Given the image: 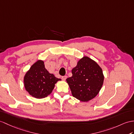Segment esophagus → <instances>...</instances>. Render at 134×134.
<instances>
[{
  "instance_id": "esophagus-1",
  "label": "esophagus",
  "mask_w": 134,
  "mask_h": 134,
  "mask_svg": "<svg viewBox=\"0 0 134 134\" xmlns=\"http://www.w3.org/2000/svg\"><path fill=\"white\" fill-rule=\"evenodd\" d=\"M66 77H67L66 76H63V77H61V79H62V80H63V81H65V80H66Z\"/></svg>"
}]
</instances>
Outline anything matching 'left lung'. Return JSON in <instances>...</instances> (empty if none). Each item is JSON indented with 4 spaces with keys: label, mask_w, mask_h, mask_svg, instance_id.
Wrapping results in <instances>:
<instances>
[{
    "label": "left lung",
    "mask_w": 134,
    "mask_h": 134,
    "mask_svg": "<svg viewBox=\"0 0 134 134\" xmlns=\"http://www.w3.org/2000/svg\"><path fill=\"white\" fill-rule=\"evenodd\" d=\"M72 76L66 79L72 96L81 102H86L95 98L102 88L103 71L96 62L83 56L71 70Z\"/></svg>",
    "instance_id": "obj_1"
}]
</instances>
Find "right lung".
Here are the masks:
<instances>
[{"label": "right lung", "mask_w": 134, "mask_h": 134, "mask_svg": "<svg viewBox=\"0 0 134 134\" xmlns=\"http://www.w3.org/2000/svg\"><path fill=\"white\" fill-rule=\"evenodd\" d=\"M61 80L45 69L44 61L38 60L26 72L24 77V85L31 96L41 99L50 95L55 84Z\"/></svg>", "instance_id": "1"}]
</instances>
